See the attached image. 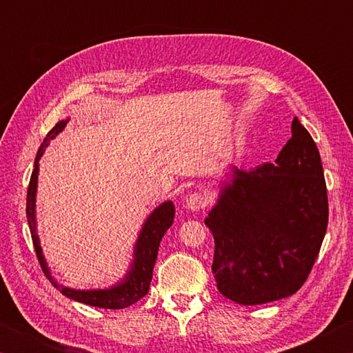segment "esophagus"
I'll return each mask as SVG.
<instances>
[{"label":"esophagus","mask_w":353,"mask_h":353,"mask_svg":"<svg viewBox=\"0 0 353 353\" xmlns=\"http://www.w3.org/2000/svg\"><path fill=\"white\" fill-rule=\"evenodd\" d=\"M187 208L191 212H199L207 205V196L202 193H191L187 198Z\"/></svg>","instance_id":"34e87169"}]
</instances>
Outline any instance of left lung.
<instances>
[{"label":"left lung","mask_w":353,"mask_h":353,"mask_svg":"<svg viewBox=\"0 0 353 353\" xmlns=\"http://www.w3.org/2000/svg\"><path fill=\"white\" fill-rule=\"evenodd\" d=\"M327 223L321 155L294 117L276 163L234 166L205 218L214 238L212 271L219 292L241 305L292 296L318 259Z\"/></svg>","instance_id":"8db88e82"}]
</instances>
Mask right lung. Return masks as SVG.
I'll return each instance as SVG.
<instances>
[{
    "mask_svg": "<svg viewBox=\"0 0 353 353\" xmlns=\"http://www.w3.org/2000/svg\"><path fill=\"white\" fill-rule=\"evenodd\" d=\"M70 118L59 121L54 128H52L48 135L45 137L43 143L39 148L37 155H35L34 170L31 174V182H29L28 188V199H26V218L29 224V230H31L32 243L35 248V254H37L39 263L43 270L45 276L50 279V282L56 286V288L62 292L63 296L68 299H73L81 303L99 308H109V310H119L132 305L141 297H145L149 291V285L152 280V270L157 260L159 246L162 241L166 230L170 229L174 223V204L171 201H165L157 208H154L152 213L145 219L141 225V230L139 236H137L135 246H134V259L130 261L129 270L124 274L123 279H119L117 283H113L109 288L104 290H74L70 286H63L56 282V279L51 276V270L48 268V263L45 260L43 250L40 246V238L37 235V214H35V198H37V182H39V162L41 155L45 154V149L50 145L52 139L62 132L67 126Z\"/></svg>",
    "mask_w": 353,
    "mask_h": 353,
    "instance_id": "obj_1",
    "label": "right lung"
}]
</instances>
